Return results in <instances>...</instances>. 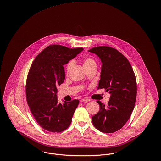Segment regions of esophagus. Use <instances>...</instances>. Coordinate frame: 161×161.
Wrapping results in <instances>:
<instances>
[{
    "mask_svg": "<svg viewBox=\"0 0 161 161\" xmlns=\"http://www.w3.org/2000/svg\"><path fill=\"white\" fill-rule=\"evenodd\" d=\"M89 100H90L88 98H82V99L80 100V102H88Z\"/></svg>",
    "mask_w": 161,
    "mask_h": 161,
    "instance_id": "esophagus-1",
    "label": "esophagus"
}]
</instances>
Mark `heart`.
I'll list each match as a JSON object with an SVG mask.
<instances>
[{
    "instance_id": "heart-1",
    "label": "heart",
    "mask_w": 161,
    "mask_h": 161,
    "mask_svg": "<svg viewBox=\"0 0 161 161\" xmlns=\"http://www.w3.org/2000/svg\"><path fill=\"white\" fill-rule=\"evenodd\" d=\"M83 66L84 67L86 68L93 66H97V63L95 61V60L92 58L90 57H85L83 59ZM74 65V63L73 61H69L68 64L66 65V74L68 75L69 73V72L71 71Z\"/></svg>"
}]
</instances>
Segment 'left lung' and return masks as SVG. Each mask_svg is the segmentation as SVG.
Wrapping results in <instances>:
<instances>
[{"mask_svg":"<svg viewBox=\"0 0 161 161\" xmlns=\"http://www.w3.org/2000/svg\"><path fill=\"white\" fill-rule=\"evenodd\" d=\"M88 52L95 53L102 62L97 88H105L111 93L107 106L99 100L97 102L100 110L92 117V123L101 132L114 133L126 123L134 109L136 98L135 75L128 60L118 50L100 46Z\"/></svg>","mask_w":161,"mask_h":161,"instance_id":"left-lung-1","label":"left lung"}]
</instances>
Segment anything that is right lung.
<instances>
[{
	"instance_id": "right-lung-1",
	"label": "right lung",
	"mask_w": 161,
	"mask_h": 161,
	"mask_svg": "<svg viewBox=\"0 0 161 161\" xmlns=\"http://www.w3.org/2000/svg\"><path fill=\"white\" fill-rule=\"evenodd\" d=\"M83 50L49 45L35 58L31 66L26 84V100L36 121L47 131H63L71 123L79 100L59 103L57 86L65 79L64 65Z\"/></svg>"
}]
</instances>
